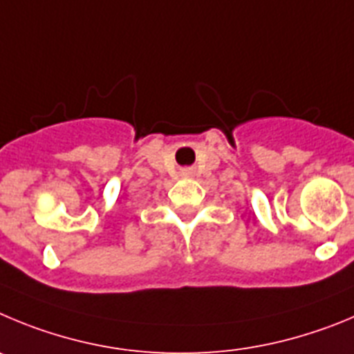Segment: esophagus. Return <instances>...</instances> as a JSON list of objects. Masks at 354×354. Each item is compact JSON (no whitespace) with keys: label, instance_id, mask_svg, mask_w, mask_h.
<instances>
[{"label":"esophagus","instance_id":"1","mask_svg":"<svg viewBox=\"0 0 354 354\" xmlns=\"http://www.w3.org/2000/svg\"><path fill=\"white\" fill-rule=\"evenodd\" d=\"M190 174V171H183V176H189Z\"/></svg>","mask_w":354,"mask_h":354}]
</instances>
